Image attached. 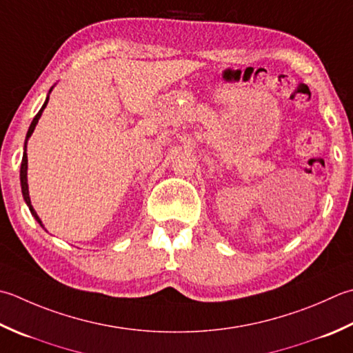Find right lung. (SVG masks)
I'll return each instance as SVG.
<instances>
[{"label":"right lung","instance_id":"1","mask_svg":"<svg viewBox=\"0 0 353 353\" xmlns=\"http://www.w3.org/2000/svg\"><path fill=\"white\" fill-rule=\"evenodd\" d=\"M53 88V87H52ZM52 88L48 90V94H50V92H52ZM48 94H47V98H46V102H44V105L41 107V110L38 112V114L33 117V121H32V123H30V127H29V131H27V136H26V142H24V154H23V161H21V171H19V179H21V191H23V197H24V200H26V203H27V206H29V210H30V212H32V216L34 217V220H37V222L43 226V222H41V219L38 217V214H37V211L33 210V206H32V202H30V196H29V185H27V153H26V150H27V141H29V137L32 136V133H33V130H34V127H37V123H38V121H39V117H41V114H43V112H44V108L47 107V102H48Z\"/></svg>","mask_w":353,"mask_h":353}]
</instances>
